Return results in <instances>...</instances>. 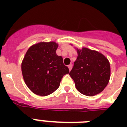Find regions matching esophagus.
Segmentation results:
<instances>
[{"label":"esophagus","mask_w":127,"mask_h":127,"mask_svg":"<svg viewBox=\"0 0 127 127\" xmlns=\"http://www.w3.org/2000/svg\"><path fill=\"white\" fill-rule=\"evenodd\" d=\"M68 67L69 70H70L72 69V64H69V65L68 66Z\"/></svg>","instance_id":"34e87169"}]
</instances>
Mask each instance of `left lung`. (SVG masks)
<instances>
[{"label":"left lung","instance_id":"1","mask_svg":"<svg viewBox=\"0 0 127 127\" xmlns=\"http://www.w3.org/2000/svg\"><path fill=\"white\" fill-rule=\"evenodd\" d=\"M70 72L78 92L88 96L101 92L110 78V64L102 54L82 48Z\"/></svg>","mask_w":127,"mask_h":127}]
</instances>
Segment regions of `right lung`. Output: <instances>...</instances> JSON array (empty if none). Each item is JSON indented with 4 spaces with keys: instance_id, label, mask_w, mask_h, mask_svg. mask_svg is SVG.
<instances>
[{
    "instance_id": "obj_1",
    "label": "right lung",
    "mask_w": 127,
    "mask_h": 127,
    "mask_svg": "<svg viewBox=\"0 0 127 127\" xmlns=\"http://www.w3.org/2000/svg\"><path fill=\"white\" fill-rule=\"evenodd\" d=\"M57 47L55 42L39 43L32 46L24 58L22 72L25 83L38 95L53 93L59 88L63 76L69 73L63 57L56 53Z\"/></svg>"
}]
</instances>
